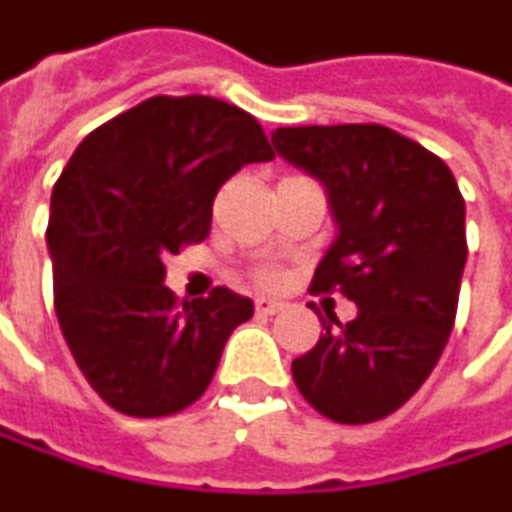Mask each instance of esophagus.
Segmentation results:
<instances>
[{
	"instance_id": "34e87169",
	"label": "esophagus",
	"mask_w": 512,
	"mask_h": 512,
	"mask_svg": "<svg viewBox=\"0 0 512 512\" xmlns=\"http://www.w3.org/2000/svg\"><path fill=\"white\" fill-rule=\"evenodd\" d=\"M280 309H283V303H280V300L256 297V312H259V315H274V312H280Z\"/></svg>"
}]
</instances>
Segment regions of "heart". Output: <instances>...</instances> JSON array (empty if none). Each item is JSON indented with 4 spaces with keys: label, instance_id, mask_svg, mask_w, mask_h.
<instances>
[{
    "label": "heart",
    "instance_id": "obj_1",
    "mask_svg": "<svg viewBox=\"0 0 512 512\" xmlns=\"http://www.w3.org/2000/svg\"><path fill=\"white\" fill-rule=\"evenodd\" d=\"M262 280H265V283H271V280H274V274H262Z\"/></svg>",
    "mask_w": 512,
    "mask_h": 512
}]
</instances>
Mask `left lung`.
I'll return each instance as SVG.
<instances>
[{
  "label": "left lung",
  "instance_id": "left-lung-1",
  "mask_svg": "<svg viewBox=\"0 0 512 512\" xmlns=\"http://www.w3.org/2000/svg\"><path fill=\"white\" fill-rule=\"evenodd\" d=\"M274 150L324 182L339 238L312 294H345L356 318L291 362L300 395L339 424L404 407L448 345L466 268V203L448 164L380 123L286 126Z\"/></svg>",
  "mask_w": 512,
  "mask_h": 512
}]
</instances>
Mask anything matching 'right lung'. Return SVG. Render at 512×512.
Segmentation results:
<instances>
[{
	"label": "right lung",
	"instance_id": "right-lung-1",
	"mask_svg": "<svg viewBox=\"0 0 512 512\" xmlns=\"http://www.w3.org/2000/svg\"><path fill=\"white\" fill-rule=\"evenodd\" d=\"M271 159L259 120L238 105L153 96L94 129L61 170L46 226L55 315L117 413L173 416L209 389L253 303L226 286L179 303L161 256L200 244L226 179Z\"/></svg>",
	"mask_w": 512,
	"mask_h": 512
}]
</instances>
